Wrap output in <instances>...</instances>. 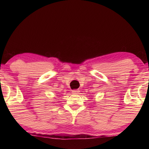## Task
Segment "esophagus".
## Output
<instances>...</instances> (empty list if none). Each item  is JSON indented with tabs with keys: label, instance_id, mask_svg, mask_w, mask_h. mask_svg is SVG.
I'll list each match as a JSON object with an SVG mask.
<instances>
[{
	"label": "esophagus",
	"instance_id": "obj_1",
	"mask_svg": "<svg viewBox=\"0 0 149 149\" xmlns=\"http://www.w3.org/2000/svg\"><path fill=\"white\" fill-rule=\"evenodd\" d=\"M72 92H73V94H74V95H78V94L80 93V90H73Z\"/></svg>",
	"mask_w": 149,
	"mask_h": 149
}]
</instances>
